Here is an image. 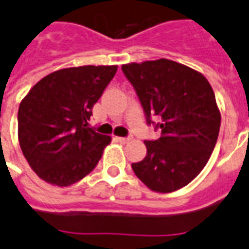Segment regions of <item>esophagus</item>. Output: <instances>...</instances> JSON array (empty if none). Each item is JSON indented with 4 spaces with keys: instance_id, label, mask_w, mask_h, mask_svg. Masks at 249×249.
<instances>
[{
    "instance_id": "esophagus-1",
    "label": "esophagus",
    "mask_w": 249,
    "mask_h": 249,
    "mask_svg": "<svg viewBox=\"0 0 249 249\" xmlns=\"http://www.w3.org/2000/svg\"><path fill=\"white\" fill-rule=\"evenodd\" d=\"M118 141L120 143H128V142H130L131 141V137H118Z\"/></svg>"
}]
</instances>
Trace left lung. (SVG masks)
<instances>
[{"label":"left lung","instance_id":"8db88e82","mask_svg":"<svg viewBox=\"0 0 249 249\" xmlns=\"http://www.w3.org/2000/svg\"><path fill=\"white\" fill-rule=\"evenodd\" d=\"M144 110L147 124L159 116L161 137L144 141L147 156L131 163L153 192L170 193L191 183L211 157L221 115L209 80L192 68L160 58L121 66Z\"/></svg>","mask_w":249,"mask_h":249}]
</instances>
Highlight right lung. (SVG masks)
<instances>
[{"label": "right lung", "instance_id": "obj_1", "mask_svg": "<svg viewBox=\"0 0 249 249\" xmlns=\"http://www.w3.org/2000/svg\"><path fill=\"white\" fill-rule=\"evenodd\" d=\"M116 71L118 65L61 69L40 79L20 102V148L42 180L69 187L96 167L111 137L88 128V120Z\"/></svg>", "mask_w": 249, "mask_h": 249}]
</instances>
